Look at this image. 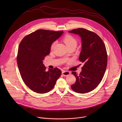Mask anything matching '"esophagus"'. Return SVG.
<instances>
[{
	"mask_svg": "<svg viewBox=\"0 0 122 122\" xmlns=\"http://www.w3.org/2000/svg\"><path fill=\"white\" fill-rule=\"evenodd\" d=\"M62 74H63V76H69L70 74V71H65V70H63L62 72Z\"/></svg>",
	"mask_w": 122,
	"mask_h": 122,
	"instance_id": "esophagus-1",
	"label": "esophagus"
}]
</instances>
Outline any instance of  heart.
<instances>
[{
  "mask_svg": "<svg viewBox=\"0 0 122 122\" xmlns=\"http://www.w3.org/2000/svg\"><path fill=\"white\" fill-rule=\"evenodd\" d=\"M63 41L65 43L66 45L67 46V47L70 46H76L77 45L76 40L73 36H72L71 35H70V34L65 35L63 38ZM55 43H56L55 41L52 42V44H51V49H52L54 47V46L55 45Z\"/></svg>",
  "mask_w": 122,
  "mask_h": 122,
  "instance_id": "b5f03b06",
  "label": "heart"
}]
</instances>
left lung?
Here are the masks:
<instances>
[{
  "label": "left lung",
  "instance_id": "1",
  "mask_svg": "<svg viewBox=\"0 0 122 122\" xmlns=\"http://www.w3.org/2000/svg\"><path fill=\"white\" fill-rule=\"evenodd\" d=\"M69 32L81 37L82 51L79 60L84 63L79 75L72 72L76 81L71 88L76 92L85 93L97 87L103 78L107 63L106 48L101 38L92 31L78 28Z\"/></svg>",
  "mask_w": 122,
  "mask_h": 122
}]
</instances>
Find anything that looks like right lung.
<instances>
[{"label":"right lung","mask_w":122,"mask_h":122,"mask_svg":"<svg viewBox=\"0 0 122 122\" xmlns=\"http://www.w3.org/2000/svg\"><path fill=\"white\" fill-rule=\"evenodd\" d=\"M63 32L38 30L25 36L19 45L17 62L21 77L25 85L36 92L50 91L61 74L57 68L46 71L43 60L49 54L52 42Z\"/></svg>","instance_id":"right-lung-1"}]
</instances>
